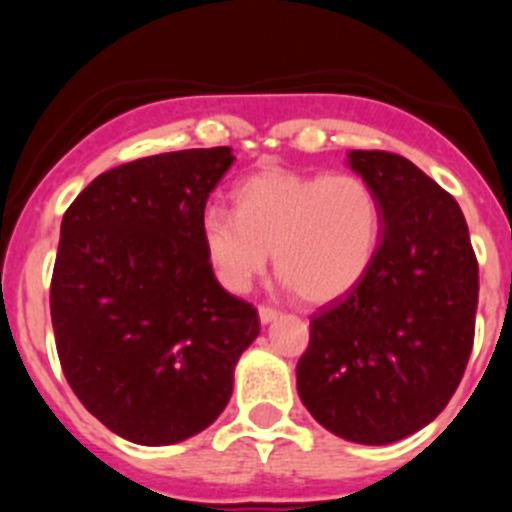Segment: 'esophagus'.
<instances>
[{"instance_id": "34e87169", "label": "esophagus", "mask_w": 512, "mask_h": 512, "mask_svg": "<svg viewBox=\"0 0 512 512\" xmlns=\"http://www.w3.org/2000/svg\"><path fill=\"white\" fill-rule=\"evenodd\" d=\"M257 312H260L262 324H270L272 319H277V314H280L275 307H270V304H260V309H257Z\"/></svg>"}]
</instances>
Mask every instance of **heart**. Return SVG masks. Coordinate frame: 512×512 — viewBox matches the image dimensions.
<instances>
[{"label":"heart","mask_w":512,"mask_h":512,"mask_svg":"<svg viewBox=\"0 0 512 512\" xmlns=\"http://www.w3.org/2000/svg\"><path fill=\"white\" fill-rule=\"evenodd\" d=\"M379 195L356 175L262 170L235 190V213L203 215V245L230 292H245L267 267V252L292 292L332 302L364 280L379 252Z\"/></svg>","instance_id":"b5f03b06"}]
</instances>
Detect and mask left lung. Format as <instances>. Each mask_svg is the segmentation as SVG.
<instances>
[{"label": "left lung", "instance_id": "obj_1", "mask_svg": "<svg viewBox=\"0 0 512 512\" xmlns=\"http://www.w3.org/2000/svg\"><path fill=\"white\" fill-rule=\"evenodd\" d=\"M384 230L364 280L309 317L297 391L334 436L384 446L446 409L466 371L478 260L451 193L389 151H352Z\"/></svg>", "mask_w": 512, "mask_h": 512}]
</instances>
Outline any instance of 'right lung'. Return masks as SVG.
<instances>
[{"instance_id": "right-lung-1", "label": "right lung", "mask_w": 512, "mask_h": 512, "mask_svg": "<svg viewBox=\"0 0 512 512\" xmlns=\"http://www.w3.org/2000/svg\"><path fill=\"white\" fill-rule=\"evenodd\" d=\"M227 146L160 153L91 180L61 220L51 324L66 381L121 438L168 446L208 428L260 334L203 245Z\"/></svg>"}]
</instances>
